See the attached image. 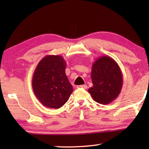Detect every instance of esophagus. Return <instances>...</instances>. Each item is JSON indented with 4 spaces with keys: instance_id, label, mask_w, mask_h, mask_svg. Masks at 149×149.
Returning a JSON list of instances; mask_svg holds the SVG:
<instances>
[{
    "instance_id": "34e87169",
    "label": "esophagus",
    "mask_w": 149,
    "mask_h": 149,
    "mask_svg": "<svg viewBox=\"0 0 149 149\" xmlns=\"http://www.w3.org/2000/svg\"><path fill=\"white\" fill-rule=\"evenodd\" d=\"M77 88H83V89H87V85H77Z\"/></svg>"
}]
</instances>
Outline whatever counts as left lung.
<instances>
[{
    "label": "left lung",
    "instance_id": "1",
    "mask_svg": "<svg viewBox=\"0 0 149 149\" xmlns=\"http://www.w3.org/2000/svg\"><path fill=\"white\" fill-rule=\"evenodd\" d=\"M91 79L93 86L88 91L97 102L110 104L120 95L123 85L122 71L117 62L110 56H102L94 62Z\"/></svg>",
    "mask_w": 149,
    "mask_h": 149
}]
</instances>
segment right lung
<instances>
[{"label": "right lung", "instance_id": "obj_1", "mask_svg": "<svg viewBox=\"0 0 149 149\" xmlns=\"http://www.w3.org/2000/svg\"><path fill=\"white\" fill-rule=\"evenodd\" d=\"M65 62L59 55H47L42 58L33 75L32 87L36 97L45 107H62L73 92L65 75Z\"/></svg>", "mask_w": 149, "mask_h": 149}]
</instances>
